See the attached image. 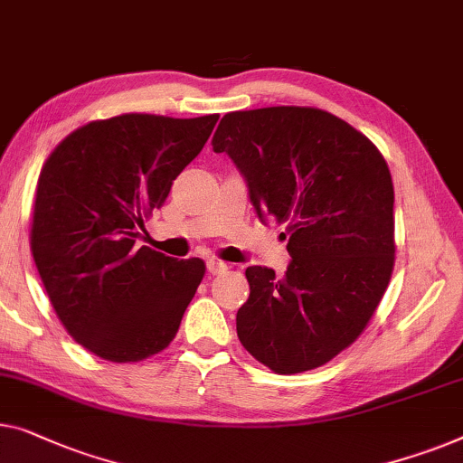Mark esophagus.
Wrapping results in <instances>:
<instances>
[{
	"label": "esophagus",
	"mask_w": 463,
	"mask_h": 463,
	"mask_svg": "<svg viewBox=\"0 0 463 463\" xmlns=\"http://www.w3.org/2000/svg\"><path fill=\"white\" fill-rule=\"evenodd\" d=\"M206 269H209L213 276H219V273H223L227 269V265L219 259H209V260H206Z\"/></svg>",
	"instance_id": "esophagus-1"
}]
</instances>
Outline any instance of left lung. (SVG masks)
I'll return each mask as SVG.
<instances>
[{"label": "left lung", "instance_id": "obj_1", "mask_svg": "<svg viewBox=\"0 0 463 463\" xmlns=\"http://www.w3.org/2000/svg\"><path fill=\"white\" fill-rule=\"evenodd\" d=\"M213 150L244 177L259 219L286 223L284 278L246 269L238 338L276 373H300L351 346L384 297L394 265V190L364 133L319 109L227 112Z\"/></svg>", "mask_w": 463, "mask_h": 463}]
</instances>
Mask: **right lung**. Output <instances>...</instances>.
<instances>
[{
  "instance_id": "add662e5",
  "label": "right lung",
  "mask_w": 463,
  "mask_h": 463,
  "mask_svg": "<svg viewBox=\"0 0 463 463\" xmlns=\"http://www.w3.org/2000/svg\"><path fill=\"white\" fill-rule=\"evenodd\" d=\"M219 115H120L79 127L37 182L31 250L58 319L79 345L115 364L169 346L204 278L203 259L137 246Z\"/></svg>"
}]
</instances>
